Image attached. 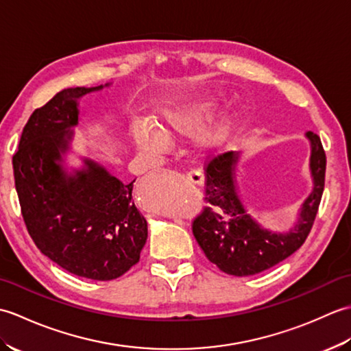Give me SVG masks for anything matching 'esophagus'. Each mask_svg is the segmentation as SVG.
Returning a JSON list of instances; mask_svg holds the SVG:
<instances>
[{
	"label": "esophagus",
	"instance_id": "1",
	"mask_svg": "<svg viewBox=\"0 0 351 351\" xmlns=\"http://www.w3.org/2000/svg\"><path fill=\"white\" fill-rule=\"evenodd\" d=\"M187 180L190 181V182H193V184H197V185H202L204 182H205V175L202 173V171L200 170H190L187 175Z\"/></svg>",
	"mask_w": 351,
	"mask_h": 351
}]
</instances>
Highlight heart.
Instances as JSON below:
<instances>
[{
	"mask_svg": "<svg viewBox=\"0 0 351 351\" xmlns=\"http://www.w3.org/2000/svg\"><path fill=\"white\" fill-rule=\"evenodd\" d=\"M217 107L219 98L215 95L182 96L160 110L156 117L158 125L149 121L134 123L131 126V138L140 151L161 152L169 145L166 132L189 136L197 131L195 137L196 146L202 151H215L232 136L238 121L234 110L220 111L212 119Z\"/></svg>",
	"mask_w": 351,
	"mask_h": 351,
	"instance_id": "obj_1",
	"label": "heart"
}]
</instances>
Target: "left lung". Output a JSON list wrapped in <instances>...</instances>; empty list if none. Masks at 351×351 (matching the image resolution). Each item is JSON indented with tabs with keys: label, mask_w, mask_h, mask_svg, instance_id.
<instances>
[{
	"label": "left lung",
	"mask_w": 351,
	"mask_h": 351,
	"mask_svg": "<svg viewBox=\"0 0 351 351\" xmlns=\"http://www.w3.org/2000/svg\"><path fill=\"white\" fill-rule=\"evenodd\" d=\"M309 143L312 189L297 219L288 229L273 230L261 223L240 195L237 171L241 152L215 156L206 167V199L210 205L193 221V234L206 258L230 276L258 274L293 255L306 240L324 190L326 154L312 131Z\"/></svg>",
	"instance_id": "left-lung-1"
}]
</instances>
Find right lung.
Segmentation results:
<instances>
[{"mask_svg": "<svg viewBox=\"0 0 351 351\" xmlns=\"http://www.w3.org/2000/svg\"><path fill=\"white\" fill-rule=\"evenodd\" d=\"M113 83L71 87L34 110L13 155L22 217L37 247L80 278L113 280L136 265L147 221L132 200V182L72 147L80 101ZM75 154L80 162L72 165Z\"/></svg>", "mask_w": 351, "mask_h": 351, "instance_id": "right-lung-1", "label": "right lung"}]
</instances>
